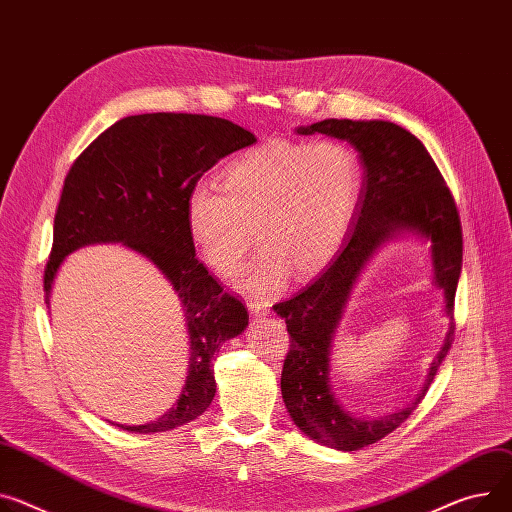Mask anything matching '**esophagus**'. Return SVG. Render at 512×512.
I'll return each mask as SVG.
<instances>
[{"label":"esophagus","instance_id":"34e87169","mask_svg":"<svg viewBox=\"0 0 512 512\" xmlns=\"http://www.w3.org/2000/svg\"><path fill=\"white\" fill-rule=\"evenodd\" d=\"M248 309L254 313V316H266V313L270 311V305L266 301H260V299H250Z\"/></svg>","mask_w":512,"mask_h":512}]
</instances>
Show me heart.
<instances>
[{
    "instance_id": "heart-1",
    "label": "heart",
    "mask_w": 512,
    "mask_h": 512,
    "mask_svg": "<svg viewBox=\"0 0 512 512\" xmlns=\"http://www.w3.org/2000/svg\"><path fill=\"white\" fill-rule=\"evenodd\" d=\"M361 192V160L338 139L268 141L223 170V186L194 184L186 229L199 256L219 274L238 270L252 246L264 248L246 268L250 289H279L289 272L309 279L340 250Z\"/></svg>"
}]
</instances>
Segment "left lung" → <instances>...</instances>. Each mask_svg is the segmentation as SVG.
Segmentation results:
<instances>
[{
  "label": "left lung",
  "instance_id": "left-lung-1",
  "mask_svg": "<svg viewBox=\"0 0 512 512\" xmlns=\"http://www.w3.org/2000/svg\"><path fill=\"white\" fill-rule=\"evenodd\" d=\"M297 133H324L346 139L359 151L365 178L352 231L340 254L311 285L291 299L272 305L277 316L285 318L291 336L281 375L283 402L293 422L309 439L338 451H357L381 441L410 418L453 344V305L463 260L461 221L437 164L422 141L400 125L326 119L301 127ZM400 230L418 232L431 242L436 284L446 293L452 328L425 389L408 409L381 419H357L333 398L329 385L331 338L351 285L366 260Z\"/></svg>",
  "mask_w": 512,
  "mask_h": 512
}]
</instances>
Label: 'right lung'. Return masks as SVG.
<instances>
[{
  "mask_svg": "<svg viewBox=\"0 0 512 512\" xmlns=\"http://www.w3.org/2000/svg\"><path fill=\"white\" fill-rule=\"evenodd\" d=\"M254 141L250 131L219 116L135 114L98 135L65 178L45 268L47 307L67 254L90 244H123L160 268L188 326V375L178 402L153 422L121 424L129 432H164L201 416L215 398V355L248 326L246 305L225 293L194 254L186 199L221 157Z\"/></svg>",
  "mask_w": 512,
  "mask_h": 512,
  "instance_id": "obj_1",
  "label": "right lung"
}]
</instances>
